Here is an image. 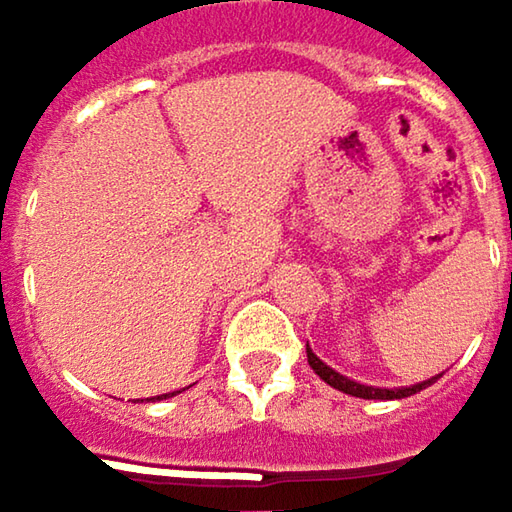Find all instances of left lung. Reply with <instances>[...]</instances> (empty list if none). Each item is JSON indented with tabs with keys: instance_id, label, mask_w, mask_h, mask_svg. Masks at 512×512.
<instances>
[{
	"instance_id": "obj_1",
	"label": "left lung",
	"mask_w": 512,
	"mask_h": 512,
	"mask_svg": "<svg viewBox=\"0 0 512 512\" xmlns=\"http://www.w3.org/2000/svg\"><path fill=\"white\" fill-rule=\"evenodd\" d=\"M306 355H309V364L311 370L323 379L326 384H332L335 390H341V393H349V396H358V399H405V396H414V393H420L425 390L428 384L437 382V376H431V379H425L420 384H411V387H376V384H361L355 382V379H347V376H341L338 370H332L326 361H320L311 347L306 344Z\"/></svg>"
}]
</instances>
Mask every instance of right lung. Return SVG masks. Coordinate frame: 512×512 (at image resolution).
Here are the masks:
<instances>
[{
  "mask_svg": "<svg viewBox=\"0 0 512 512\" xmlns=\"http://www.w3.org/2000/svg\"><path fill=\"white\" fill-rule=\"evenodd\" d=\"M174 393H180V390H174ZM174 393H163V396H157V399H165V396H174Z\"/></svg>",
  "mask_w": 512,
  "mask_h": 512,
  "instance_id": "1",
  "label": "right lung"
}]
</instances>
